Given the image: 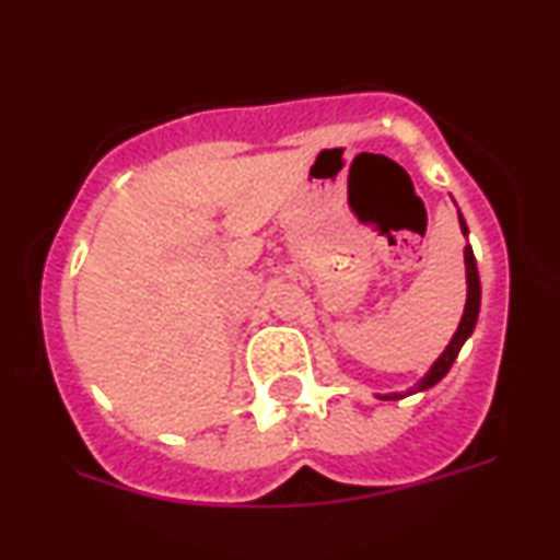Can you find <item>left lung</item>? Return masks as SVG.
<instances>
[{
  "label": "left lung",
  "mask_w": 560,
  "mask_h": 560,
  "mask_svg": "<svg viewBox=\"0 0 560 560\" xmlns=\"http://www.w3.org/2000/svg\"><path fill=\"white\" fill-rule=\"evenodd\" d=\"M460 231L468 234V226L464 221V215H460ZM466 255V284H468V294H466V311H464V318H460L458 324V331L453 334V339H450V345L445 347V352H442L440 358H436V363L429 369V374L421 378L419 384H416L413 389L408 392H392V395H382V400H402L405 395H413V392H421V389H429L434 387L436 382H440L442 376L447 374L450 365H453L455 358H458L460 347L468 337H471L474 326H477V318H479V302H481V287H479V271H477V260H474V249L468 247L464 249Z\"/></svg>",
  "instance_id": "8db88e82"
}]
</instances>
